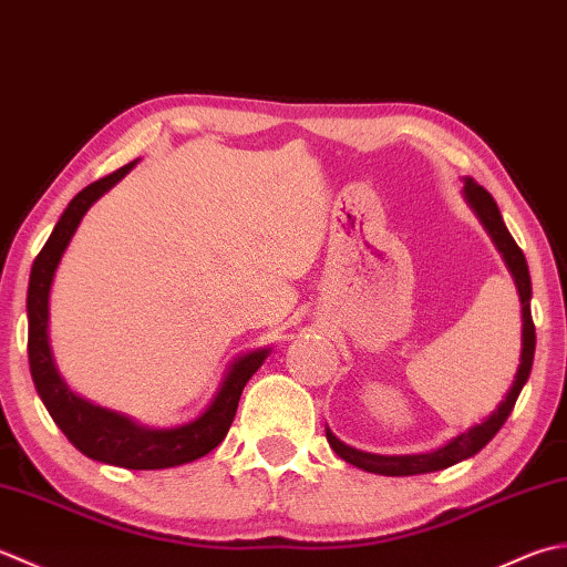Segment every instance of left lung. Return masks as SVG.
Listing matches in <instances>:
<instances>
[{"label":"left lung","mask_w":567,"mask_h":567,"mask_svg":"<svg viewBox=\"0 0 567 567\" xmlns=\"http://www.w3.org/2000/svg\"><path fill=\"white\" fill-rule=\"evenodd\" d=\"M462 181H465L462 198H465V203L472 207V213L477 215L482 227L487 229V235L492 237L494 247L502 254L506 269H509V274L514 276L518 300H522V322H524L522 326V360H518L516 377L512 381L509 391H506V396L499 401V406H496L482 423H475L465 433L455 435L453 441H447L445 445L431 450V453H419V455L364 453V450H357L348 443H342L338 435H334L330 429H326L328 443L334 453H338L344 462H350V465L360 467L364 472H374V475H386V477L425 475V472L453 467V465H457V462L477 455L480 450L487 445L496 433H499L504 421L509 419L514 403L528 381L530 364H534L536 328H534V318H530V276H528L526 257H524V251L518 249L514 237L509 235V229H506L499 207H496L492 195L482 186H477V181H472V178H462Z\"/></svg>","instance_id":"1"}]
</instances>
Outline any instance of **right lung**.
<instances>
[{
    "label": "right lung",
    "instance_id": "obj_1",
    "mask_svg": "<svg viewBox=\"0 0 567 567\" xmlns=\"http://www.w3.org/2000/svg\"><path fill=\"white\" fill-rule=\"evenodd\" d=\"M138 164L122 166L110 176L90 183L87 188L80 190L75 198L68 203L61 219H58L53 233L45 241L41 254L33 261L29 276V293H27V316H29V364L31 379L37 384L43 406L49 409L51 419L58 429L65 433L80 453L90 460L105 462V465L126 467V470H166L186 462L198 460L210 453L225 441L229 425L235 421L237 403L241 389L254 372L264 364L271 354V348L249 350L235 357L227 364L225 377L219 381L215 396L207 403L200 415L171 429H148V425L136 423L132 415L97 406L68 386V381L58 372L55 357L51 350V286L55 279L58 264L71 245L73 235L83 223L85 213L95 205L102 195L112 190L117 183Z\"/></svg>",
    "mask_w": 567,
    "mask_h": 567
}]
</instances>
